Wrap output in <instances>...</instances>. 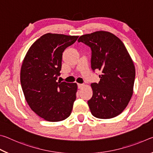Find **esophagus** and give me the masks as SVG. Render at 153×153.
I'll use <instances>...</instances> for the list:
<instances>
[{"instance_id": "obj_1", "label": "esophagus", "mask_w": 153, "mask_h": 153, "mask_svg": "<svg viewBox=\"0 0 153 153\" xmlns=\"http://www.w3.org/2000/svg\"><path fill=\"white\" fill-rule=\"evenodd\" d=\"M84 84H77V87H78V88L79 89H80V88H82L84 86Z\"/></svg>"}]
</instances>
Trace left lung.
<instances>
[{
  "instance_id": "1",
  "label": "left lung",
  "mask_w": 153,
  "mask_h": 153,
  "mask_svg": "<svg viewBox=\"0 0 153 153\" xmlns=\"http://www.w3.org/2000/svg\"><path fill=\"white\" fill-rule=\"evenodd\" d=\"M92 51L91 67L99 70L100 81L92 83L93 94L88 101L91 113L111 119L122 113L133 94L135 67L124 44L112 33L97 31L80 36Z\"/></svg>"
}]
</instances>
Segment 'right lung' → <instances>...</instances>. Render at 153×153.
I'll return each instance as SVG.
<instances>
[{"label": "right lung", "instance_id": "1", "mask_svg": "<svg viewBox=\"0 0 153 153\" xmlns=\"http://www.w3.org/2000/svg\"><path fill=\"white\" fill-rule=\"evenodd\" d=\"M77 38L46 33L30 46L23 61L20 81L25 98L31 109L46 121H63L71 115L77 84L56 79L63 51Z\"/></svg>", "mask_w": 153, "mask_h": 153}]
</instances>
